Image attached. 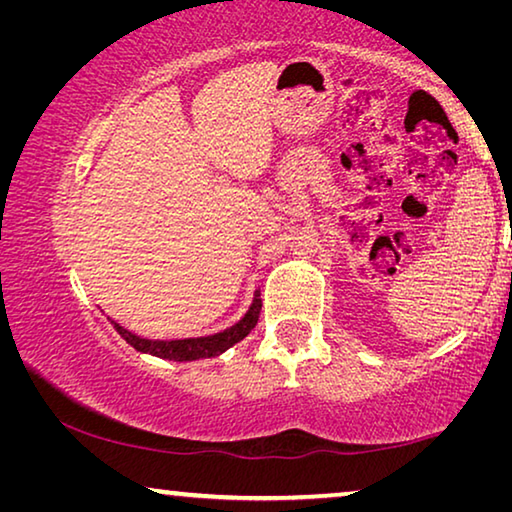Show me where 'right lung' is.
Instances as JSON below:
<instances>
[{
	"label": "right lung",
	"instance_id": "1",
	"mask_svg": "<svg viewBox=\"0 0 512 512\" xmlns=\"http://www.w3.org/2000/svg\"><path fill=\"white\" fill-rule=\"evenodd\" d=\"M259 311H262V300H259V293H255L253 305H250L248 314L239 320L237 325H232L230 329H223L219 334L212 336H201V339H183V341H149L142 339V336H135L124 329L121 325L115 323L117 332L124 336L126 343H131L137 352H146L153 354V357L160 359H169V361H196V359H210V357H219L232 345L239 343L241 339H246L250 334V329L257 325L259 320Z\"/></svg>",
	"mask_w": 512,
	"mask_h": 512
}]
</instances>
